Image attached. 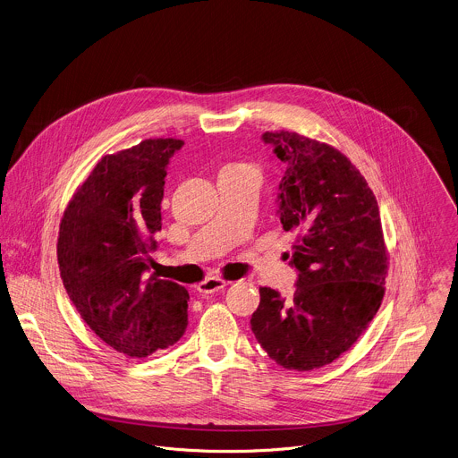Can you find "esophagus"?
I'll list each match as a JSON object with an SVG mask.
<instances>
[{
	"instance_id": "34e87169",
	"label": "esophagus",
	"mask_w": 458,
	"mask_h": 458,
	"mask_svg": "<svg viewBox=\"0 0 458 458\" xmlns=\"http://www.w3.org/2000/svg\"><path fill=\"white\" fill-rule=\"evenodd\" d=\"M226 284H230V281L226 279H221V277H207L205 281H201L196 290L199 293H214V292H219L221 288H225Z\"/></svg>"
}]
</instances>
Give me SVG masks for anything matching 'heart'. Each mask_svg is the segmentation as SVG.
Returning a JSON list of instances; mask_svg holds the SVG:
<instances>
[{"label":"heart","instance_id":"b5f03b06","mask_svg":"<svg viewBox=\"0 0 458 458\" xmlns=\"http://www.w3.org/2000/svg\"><path fill=\"white\" fill-rule=\"evenodd\" d=\"M226 168H230V170H250V172H255L250 165H244V163H235V165H228Z\"/></svg>","mask_w":458,"mask_h":458}]
</instances>
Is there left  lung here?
I'll use <instances>...</instances> for the list:
<instances>
[{"mask_svg": "<svg viewBox=\"0 0 458 458\" xmlns=\"http://www.w3.org/2000/svg\"><path fill=\"white\" fill-rule=\"evenodd\" d=\"M262 140L286 166L277 214L284 232H297L290 266L299 277L292 301L260 288L251 331L277 365L310 371L347 352L380 308L387 253L378 205L331 145L288 131Z\"/></svg>", "mask_w": 458, "mask_h": 458, "instance_id": "1", "label": "left lung"}]
</instances>
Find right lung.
I'll return each instance as SVG.
<instances>
[{
    "mask_svg": "<svg viewBox=\"0 0 458 458\" xmlns=\"http://www.w3.org/2000/svg\"><path fill=\"white\" fill-rule=\"evenodd\" d=\"M182 145L157 138L104 156L60 223L58 266L72 304L104 344L129 358L177 344L187 327V290L148 277L166 166Z\"/></svg>",
    "mask_w": 458,
    "mask_h": 458,
    "instance_id": "1",
    "label": "right lung"
}]
</instances>
